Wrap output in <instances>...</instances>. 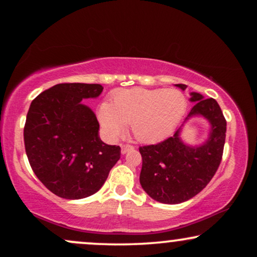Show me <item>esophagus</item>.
<instances>
[{"mask_svg": "<svg viewBox=\"0 0 257 257\" xmlns=\"http://www.w3.org/2000/svg\"><path fill=\"white\" fill-rule=\"evenodd\" d=\"M133 149H135V146H133V145H130V144H122V145H121V153L125 154V153H127L128 151H131Z\"/></svg>", "mask_w": 257, "mask_h": 257, "instance_id": "esophagus-1", "label": "esophagus"}]
</instances>
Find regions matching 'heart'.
Masks as SVG:
<instances>
[{
    "label": "heart",
    "mask_w": 257,
    "mask_h": 257,
    "mask_svg": "<svg viewBox=\"0 0 257 257\" xmlns=\"http://www.w3.org/2000/svg\"><path fill=\"white\" fill-rule=\"evenodd\" d=\"M186 108L187 99L181 91L135 87L114 91L111 103H101L97 114L101 127L111 138H119L126 125H131L136 139L156 143L173 132Z\"/></svg>",
    "instance_id": "1"
}]
</instances>
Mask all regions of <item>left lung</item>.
Listing matches in <instances>:
<instances>
[{"mask_svg":"<svg viewBox=\"0 0 257 257\" xmlns=\"http://www.w3.org/2000/svg\"><path fill=\"white\" fill-rule=\"evenodd\" d=\"M186 90L185 84H177ZM192 107L185 121L192 117H203L210 124L209 137L202 145L189 146L180 138L181 127L173 137L157 145L139 147L143 158L140 185L156 201L175 205L192 199L202 191L216 173L222 159L227 121L213 98L191 92Z\"/></svg>","mask_w":257,"mask_h":257,"instance_id":"left-lung-1","label":"left lung"}]
</instances>
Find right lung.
I'll list each match as a JSON object with an SVG mask.
<instances>
[{
	"label": "right lung",
	"mask_w": 257,
	"mask_h": 257,
	"mask_svg": "<svg viewBox=\"0 0 257 257\" xmlns=\"http://www.w3.org/2000/svg\"><path fill=\"white\" fill-rule=\"evenodd\" d=\"M100 84L62 83L31 101L24 125L28 160L40 181L59 198L76 200L99 191L120 159V147L99 138V122L83 99Z\"/></svg>",
	"instance_id": "obj_1"
}]
</instances>
